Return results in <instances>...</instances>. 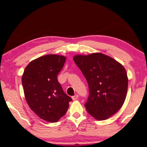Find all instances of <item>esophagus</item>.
Instances as JSON below:
<instances>
[{"label":"esophagus","mask_w":147,"mask_h":147,"mask_svg":"<svg viewBox=\"0 0 147 147\" xmlns=\"http://www.w3.org/2000/svg\"><path fill=\"white\" fill-rule=\"evenodd\" d=\"M78 98V95H75L72 96V99H73V100H75Z\"/></svg>","instance_id":"34e87169"}]
</instances>
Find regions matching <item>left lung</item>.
<instances>
[{"label": "left lung", "instance_id": "8db88e82", "mask_svg": "<svg viewBox=\"0 0 147 147\" xmlns=\"http://www.w3.org/2000/svg\"><path fill=\"white\" fill-rule=\"evenodd\" d=\"M73 59L88 84L87 112L97 120H105L116 113L127 95L128 80L124 67L101 53L75 55Z\"/></svg>", "mask_w": 147, "mask_h": 147}]
</instances>
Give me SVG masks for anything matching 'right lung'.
<instances>
[{
	"instance_id": "obj_1",
	"label": "right lung",
	"mask_w": 147,
	"mask_h": 147,
	"mask_svg": "<svg viewBox=\"0 0 147 147\" xmlns=\"http://www.w3.org/2000/svg\"><path fill=\"white\" fill-rule=\"evenodd\" d=\"M65 61L62 55L42 56L29 63L22 77L29 107L42 119L50 123H55L65 115L72 101L57 80Z\"/></svg>"
}]
</instances>
